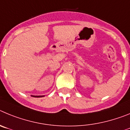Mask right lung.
Returning a JSON list of instances; mask_svg holds the SVG:
<instances>
[{"label":"right lung","mask_w":130,"mask_h":130,"mask_svg":"<svg viewBox=\"0 0 130 130\" xmlns=\"http://www.w3.org/2000/svg\"><path fill=\"white\" fill-rule=\"evenodd\" d=\"M33 96V97H37V98H39V97H42V96Z\"/></svg>","instance_id":"right-lung-1"}]
</instances>
